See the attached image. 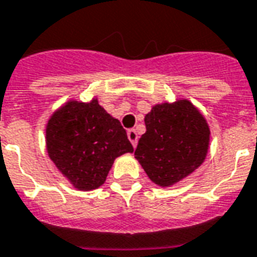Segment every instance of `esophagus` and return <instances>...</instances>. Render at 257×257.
I'll return each mask as SVG.
<instances>
[{
  "instance_id": "esophagus-1",
  "label": "esophagus",
  "mask_w": 257,
  "mask_h": 257,
  "mask_svg": "<svg viewBox=\"0 0 257 257\" xmlns=\"http://www.w3.org/2000/svg\"><path fill=\"white\" fill-rule=\"evenodd\" d=\"M128 139H129V142L132 143V146L134 147H136V144H138V132L135 131V129H129L128 131Z\"/></svg>"
}]
</instances>
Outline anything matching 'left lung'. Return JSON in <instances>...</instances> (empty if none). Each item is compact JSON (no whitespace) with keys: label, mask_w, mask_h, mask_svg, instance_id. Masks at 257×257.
<instances>
[{"label":"left lung","mask_w":257,"mask_h":257,"mask_svg":"<svg viewBox=\"0 0 257 257\" xmlns=\"http://www.w3.org/2000/svg\"><path fill=\"white\" fill-rule=\"evenodd\" d=\"M144 123L135 158L157 185L170 187L204 162L210 128L189 100L154 106Z\"/></svg>","instance_id":"left-lung-1"}]
</instances>
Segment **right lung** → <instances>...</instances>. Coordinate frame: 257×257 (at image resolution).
Here are the masks:
<instances>
[{"label":"right lung","instance_id":"obj_1","mask_svg":"<svg viewBox=\"0 0 257 257\" xmlns=\"http://www.w3.org/2000/svg\"><path fill=\"white\" fill-rule=\"evenodd\" d=\"M46 144L57 169L81 191L99 188L114 159L134 151L121 122L96 99L70 100L57 110L47 122Z\"/></svg>","mask_w":257,"mask_h":257}]
</instances>
